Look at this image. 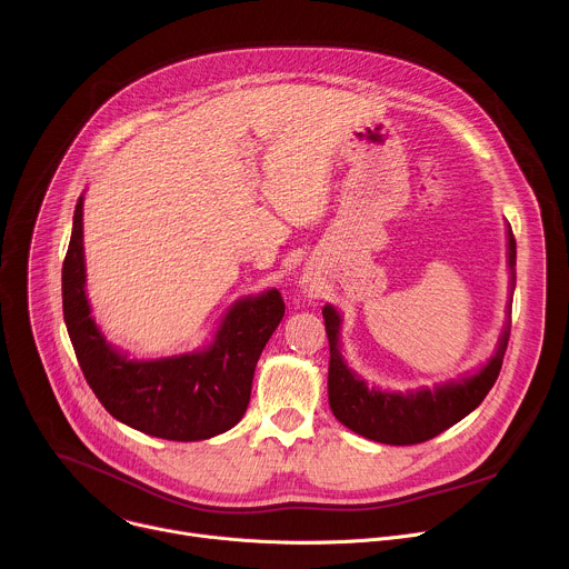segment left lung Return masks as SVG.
Here are the masks:
<instances>
[{"label":"left lung","mask_w":569,"mask_h":569,"mask_svg":"<svg viewBox=\"0 0 569 569\" xmlns=\"http://www.w3.org/2000/svg\"><path fill=\"white\" fill-rule=\"evenodd\" d=\"M516 266V238L509 227V268ZM323 323H327L331 362H329V402L336 419L349 430L389 446H415L435 439L463 417H468L496 385L507 342L509 327L502 333L498 353L479 373L419 393H387L369 389L356 378L340 353V315L333 306H323Z\"/></svg>","instance_id":"left-lung-1"}]
</instances>
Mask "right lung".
Instances as JSON below:
<instances>
[{
    "label": "right lung",
    "instance_id": "add662e5",
    "mask_svg": "<svg viewBox=\"0 0 569 569\" xmlns=\"http://www.w3.org/2000/svg\"><path fill=\"white\" fill-rule=\"evenodd\" d=\"M62 312L80 369L103 408L121 423L169 441H202L233 428L248 410L263 347L286 303L279 290L238 301L202 353L132 362L97 329L86 297L83 198L73 211L62 263Z\"/></svg>",
    "mask_w": 569,
    "mask_h": 569
}]
</instances>
